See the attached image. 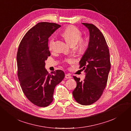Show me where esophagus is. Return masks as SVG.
Instances as JSON below:
<instances>
[{
    "mask_svg": "<svg viewBox=\"0 0 131 131\" xmlns=\"http://www.w3.org/2000/svg\"><path fill=\"white\" fill-rule=\"evenodd\" d=\"M65 78L66 79H71V78H72V77H71V75L70 74H66Z\"/></svg>",
    "mask_w": 131,
    "mask_h": 131,
    "instance_id": "1",
    "label": "esophagus"
}]
</instances>
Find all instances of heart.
<instances>
[{
	"label": "heart",
	"instance_id": "obj_1",
	"mask_svg": "<svg viewBox=\"0 0 131 131\" xmlns=\"http://www.w3.org/2000/svg\"><path fill=\"white\" fill-rule=\"evenodd\" d=\"M63 36L67 42L71 45H75V48L79 52H84L89 46V42L86 39H81L82 33L78 28L75 26L67 27L63 32ZM54 38H52L49 43V48L51 50L53 49ZM68 63H71L73 61L72 59H67L65 60Z\"/></svg>",
	"mask_w": 131,
	"mask_h": 131
}]
</instances>
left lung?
Listing matches in <instances>:
<instances>
[{"label":"left lung","mask_w":131,"mask_h":131,"mask_svg":"<svg viewBox=\"0 0 131 131\" xmlns=\"http://www.w3.org/2000/svg\"><path fill=\"white\" fill-rule=\"evenodd\" d=\"M82 23L90 31L88 47L79 62L86 76L83 81L73 77L77 87L73 95L78 103L89 105L97 101L103 92L111 64L109 48L102 33L93 24Z\"/></svg>","instance_id":"8db88e82"}]
</instances>
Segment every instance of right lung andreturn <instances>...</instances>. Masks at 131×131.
Wrapping results in <instances>:
<instances>
[{
	"label": "right lung",
	"mask_w": 131,
	"mask_h": 131,
	"mask_svg": "<svg viewBox=\"0 0 131 131\" xmlns=\"http://www.w3.org/2000/svg\"><path fill=\"white\" fill-rule=\"evenodd\" d=\"M60 27L54 23H38L25 35L17 51V76L21 89L29 101L40 107L52 103L55 87L65 77L61 70L49 74L45 68V61L51 55L49 38Z\"/></svg>",
	"instance_id": "add662e5"
}]
</instances>
